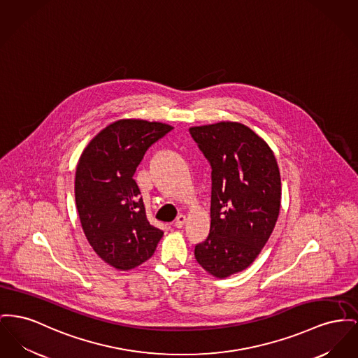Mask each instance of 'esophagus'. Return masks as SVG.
<instances>
[{
	"instance_id": "1",
	"label": "esophagus",
	"mask_w": 358,
	"mask_h": 358,
	"mask_svg": "<svg viewBox=\"0 0 358 358\" xmlns=\"http://www.w3.org/2000/svg\"><path fill=\"white\" fill-rule=\"evenodd\" d=\"M185 222H187L185 216H184V215H180V216L176 219V222H174V227H176V229H182L184 224H185Z\"/></svg>"
}]
</instances>
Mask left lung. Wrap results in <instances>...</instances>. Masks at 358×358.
Instances as JSON below:
<instances>
[{
  "mask_svg": "<svg viewBox=\"0 0 358 358\" xmlns=\"http://www.w3.org/2000/svg\"><path fill=\"white\" fill-rule=\"evenodd\" d=\"M210 169V227L194 246L196 261L226 278L245 271L268 242L281 206V178L273 151L236 122L190 127Z\"/></svg>",
  "mask_w": 358,
  "mask_h": 358,
  "instance_id": "obj_1",
  "label": "left lung"
}]
</instances>
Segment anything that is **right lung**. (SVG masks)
I'll list each match as a JSON object with an SVG mask.
<instances>
[{
    "mask_svg": "<svg viewBox=\"0 0 358 358\" xmlns=\"http://www.w3.org/2000/svg\"><path fill=\"white\" fill-rule=\"evenodd\" d=\"M173 127L122 119L85 148L76 171V204L85 236L108 265L129 271L154 254L164 231L150 224L134 174L151 145Z\"/></svg>",
    "mask_w": 358,
    "mask_h": 358,
    "instance_id": "obj_1",
    "label": "right lung"
}]
</instances>
